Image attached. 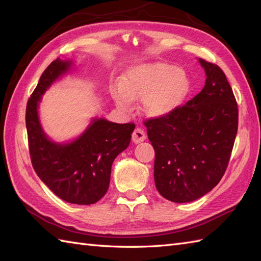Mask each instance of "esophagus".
<instances>
[{"label": "esophagus", "instance_id": "obj_1", "mask_svg": "<svg viewBox=\"0 0 261 261\" xmlns=\"http://www.w3.org/2000/svg\"><path fill=\"white\" fill-rule=\"evenodd\" d=\"M145 138H146L145 132L141 128H136V130L133 131V133H132V141L135 142V143L143 142L144 140H145Z\"/></svg>", "mask_w": 261, "mask_h": 261}]
</instances>
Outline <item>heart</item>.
<instances>
[{
  "label": "heart",
  "mask_w": 261,
  "mask_h": 261,
  "mask_svg": "<svg viewBox=\"0 0 261 261\" xmlns=\"http://www.w3.org/2000/svg\"><path fill=\"white\" fill-rule=\"evenodd\" d=\"M190 90L184 70L164 63L132 67L120 80L112 96L118 108L130 111L133 100L141 99L145 116L159 118L169 115L182 103Z\"/></svg>",
  "instance_id": "1"
}]
</instances>
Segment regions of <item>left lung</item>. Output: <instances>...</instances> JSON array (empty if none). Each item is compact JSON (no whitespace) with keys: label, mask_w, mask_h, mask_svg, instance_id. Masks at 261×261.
Returning <instances> with one entry per match:
<instances>
[{"label":"left lung","mask_w":261,"mask_h":261,"mask_svg":"<svg viewBox=\"0 0 261 261\" xmlns=\"http://www.w3.org/2000/svg\"><path fill=\"white\" fill-rule=\"evenodd\" d=\"M204 88L171 113L144 121L155 151L154 182L164 198L188 203L212 191L228 165L238 106L224 71L199 58Z\"/></svg>","instance_id":"1"}]
</instances>
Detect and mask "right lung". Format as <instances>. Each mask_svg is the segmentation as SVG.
Here are the masks:
<instances>
[{
    "label": "right lung",
    "instance_id": "1",
    "mask_svg": "<svg viewBox=\"0 0 261 261\" xmlns=\"http://www.w3.org/2000/svg\"><path fill=\"white\" fill-rule=\"evenodd\" d=\"M71 62L57 58L42 73L26 106V130L32 165L48 189L67 203L90 205L109 189L111 165L128 148L135 123H115L93 119L75 141L55 143L39 123L37 107L45 90L69 69Z\"/></svg>",
    "mask_w": 261,
    "mask_h": 261
}]
</instances>
